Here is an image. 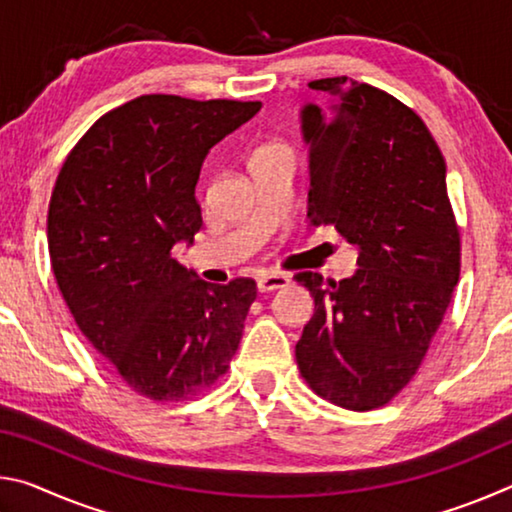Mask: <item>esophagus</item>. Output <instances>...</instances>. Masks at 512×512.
<instances>
[{
    "instance_id": "esophagus-1",
    "label": "esophagus",
    "mask_w": 512,
    "mask_h": 512,
    "mask_svg": "<svg viewBox=\"0 0 512 512\" xmlns=\"http://www.w3.org/2000/svg\"><path fill=\"white\" fill-rule=\"evenodd\" d=\"M289 284V277L282 273H264L257 277V289L259 293H271L277 289H284Z\"/></svg>"
}]
</instances>
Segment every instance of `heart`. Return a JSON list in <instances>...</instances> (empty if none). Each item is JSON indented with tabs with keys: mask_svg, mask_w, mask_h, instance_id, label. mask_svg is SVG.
Here are the masks:
<instances>
[{
	"mask_svg": "<svg viewBox=\"0 0 512 512\" xmlns=\"http://www.w3.org/2000/svg\"><path fill=\"white\" fill-rule=\"evenodd\" d=\"M282 149H287V146H284V144H264L253 153V158H259V155H266V153H273V151H282ZM253 158H250V160H253Z\"/></svg>",
	"mask_w": 512,
	"mask_h": 512,
	"instance_id": "heart-1",
	"label": "heart"
}]
</instances>
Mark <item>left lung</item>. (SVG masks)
Here are the masks:
<instances>
[{
    "label": "left lung",
    "instance_id": "left-lung-1",
    "mask_svg": "<svg viewBox=\"0 0 512 512\" xmlns=\"http://www.w3.org/2000/svg\"><path fill=\"white\" fill-rule=\"evenodd\" d=\"M309 88L323 103L302 110L311 144L307 216L357 246L359 268L341 282L293 275L316 305L296 361L318 397L372 411L427 357L461 275V235L445 158L418 112L348 76Z\"/></svg>",
    "mask_w": 512,
    "mask_h": 512
}]
</instances>
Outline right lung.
Masks as SVG:
<instances>
[{
	"label": "right lung",
	"mask_w": 512,
	"mask_h": 512,
	"mask_svg": "<svg viewBox=\"0 0 512 512\" xmlns=\"http://www.w3.org/2000/svg\"><path fill=\"white\" fill-rule=\"evenodd\" d=\"M259 108L142 94L94 121L56 178L47 241L58 289L92 348L153 402L212 388L239 348L255 280H192L171 250L203 228L207 151Z\"/></svg>",
	"instance_id": "right-lung-1"
}]
</instances>
